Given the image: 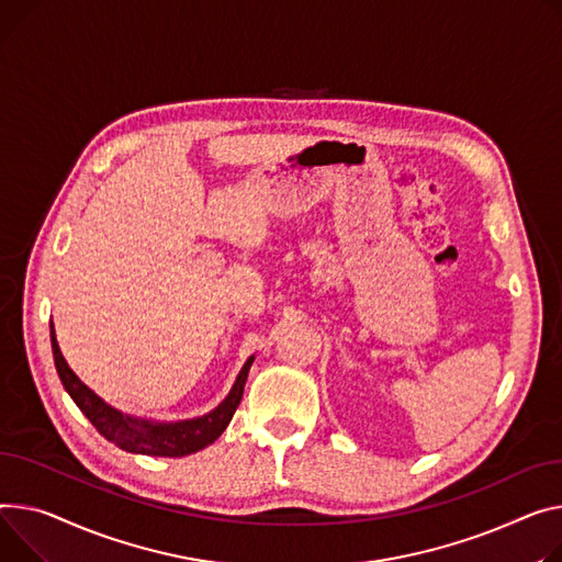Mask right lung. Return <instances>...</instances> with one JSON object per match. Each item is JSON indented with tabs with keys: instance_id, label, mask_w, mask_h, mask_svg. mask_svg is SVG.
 Wrapping results in <instances>:
<instances>
[{
	"instance_id": "1",
	"label": "right lung",
	"mask_w": 562,
	"mask_h": 562,
	"mask_svg": "<svg viewBox=\"0 0 562 562\" xmlns=\"http://www.w3.org/2000/svg\"><path fill=\"white\" fill-rule=\"evenodd\" d=\"M52 350H54L58 378L65 391L74 402H77V406L83 411V416L97 427V431L105 440L115 442L124 452L146 454V457H169V459L194 454L203 450V447L212 445L223 431H226L228 423L233 420L235 411L241 402L248 370L255 361V357H248L228 397L223 400L214 411H210V414L194 420H180V423H151V420L124 416L122 411L105 404L94 391H90L77 375H74V370L67 366L58 348L54 327H52Z\"/></svg>"
}]
</instances>
